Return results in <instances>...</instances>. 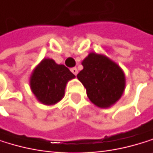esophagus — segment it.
Instances as JSON below:
<instances>
[{
    "label": "esophagus",
    "instance_id": "34e87169",
    "mask_svg": "<svg viewBox=\"0 0 153 153\" xmlns=\"http://www.w3.org/2000/svg\"><path fill=\"white\" fill-rule=\"evenodd\" d=\"M71 71L74 75H77V74H78V70H77V68H75V67H74V68H71Z\"/></svg>",
    "mask_w": 153,
    "mask_h": 153
}]
</instances>
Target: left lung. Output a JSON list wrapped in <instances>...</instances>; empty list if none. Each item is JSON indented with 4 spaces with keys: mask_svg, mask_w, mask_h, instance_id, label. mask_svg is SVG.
<instances>
[{
    "mask_svg": "<svg viewBox=\"0 0 153 153\" xmlns=\"http://www.w3.org/2000/svg\"><path fill=\"white\" fill-rule=\"evenodd\" d=\"M82 64L83 70L78 73L77 78L94 105L106 109L121 99L126 80L123 69L116 62L103 54L91 52Z\"/></svg>",
    "mask_w": 153,
    "mask_h": 153,
    "instance_id": "1",
    "label": "left lung"
}]
</instances>
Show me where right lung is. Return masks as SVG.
<instances>
[{
  "label": "right lung",
  "instance_id": "right-lung-1",
  "mask_svg": "<svg viewBox=\"0 0 153 153\" xmlns=\"http://www.w3.org/2000/svg\"><path fill=\"white\" fill-rule=\"evenodd\" d=\"M75 75L63 64L44 58L33 70L30 78V90L44 105H54L64 97L66 84Z\"/></svg>",
  "mask_w": 153,
  "mask_h": 153
}]
</instances>
